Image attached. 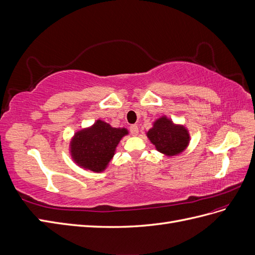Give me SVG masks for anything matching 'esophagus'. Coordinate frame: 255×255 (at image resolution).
<instances>
[{
	"instance_id": "1",
	"label": "esophagus",
	"mask_w": 255,
	"mask_h": 255,
	"mask_svg": "<svg viewBox=\"0 0 255 255\" xmlns=\"http://www.w3.org/2000/svg\"><path fill=\"white\" fill-rule=\"evenodd\" d=\"M129 130H130V134H132L133 136H136V135H138V132H139V128H138L137 125H133L129 127Z\"/></svg>"
}]
</instances>
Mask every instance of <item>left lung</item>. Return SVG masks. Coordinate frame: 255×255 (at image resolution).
Instances as JSON below:
<instances>
[{
  "label": "left lung",
  "mask_w": 255,
  "mask_h": 255,
  "mask_svg": "<svg viewBox=\"0 0 255 255\" xmlns=\"http://www.w3.org/2000/svg\"><path fill=\"white\" fill-rule=\"evenodd\" d=\"M150 141L158 152L167 156H174L187 148L190 136L183 126H176L166 116L153 123V128L146 133Z\"/></svg>",
  "instance_id": "left-lung-1"
}]
</instances>
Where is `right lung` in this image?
I'll use <instances>...</instances> for the list:
<instances>
[{"instance_id": "obj_1", "label": "right lung", "mask_w": 255, "mask_h": 255, "mask_svg": "<svg viewBox=\"0 0 255 255\" xmlns=\"http://www.w3.org/2000/svg\"><path fill=\"white\" fill-rule=\"evenodd\" d=\"M128 134L125 128H113L109 123L97 120L92 127L74 134L70 143L71 156L80 167L101 172L113 158L121 138Z\"/></svg>"}]
</instances>
